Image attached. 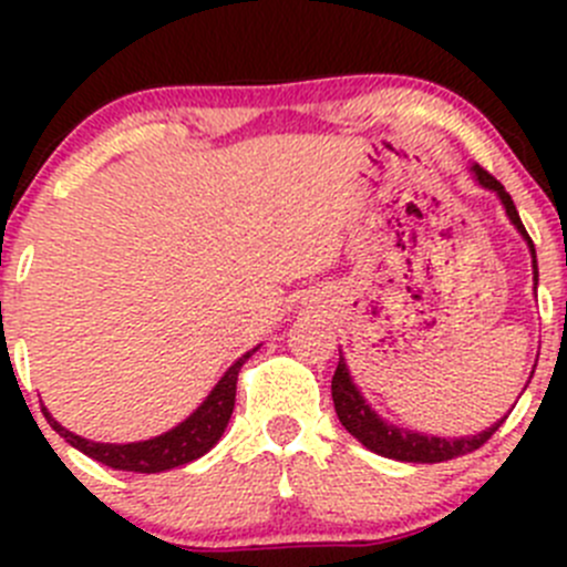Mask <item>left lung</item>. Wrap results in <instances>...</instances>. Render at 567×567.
<instances>
[{"instance_id": "left-lung-1", "label": "left lung", "mask_w": 567, "mask_h": 567, "mask_svg": "<svg viewBox=\"0 0 567 567\" xmlns=\"http://www.w3.org/2000/svg\"><path fill=\"white\" fill-rule=\"evenodd\" d=\"M474 175H477V181L483 183V186L494 188V192L499 194V199H502V205H505L511 221L518 227V233L527 238L529 251H532V262H535V285H537L535 244H532L529 233L524 230L522 216H518L511 194L505 192V186H502V183L496 181L488 169L474 167ZM331 398H334L337 416H340V422L346 425V431L351 433V436H357L364 447L373 450V453H379V455H384V458L409 461V463H442V461H453V458H461V455L474 453V450L483 447V444L488 442L496 431H499L502 422H505V420H499L496 425H491L488 431L477 433V436H461V439L422 436V433L394 427V425H390V422L381 420V416L375 414L368 403H364V398L359 394L357 386H353V381H351V375H348V368L342 359L337 362L334 379H331Z\"/></svg>"}]
</instances>
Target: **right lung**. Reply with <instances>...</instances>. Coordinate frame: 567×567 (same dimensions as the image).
<instances>
[{
  "instance_id": "1",
  "label": "right lung",
  "mask_w": 567,
  "mask_h": 567,
  "mask_svg": "<svg viewBox=\"0 0 567 567\" xmlns=\"http://www.w3.org/2000/svg\"><path fill=\"white\" fill-rule=\"evenodd\" d=\"M249 357L251 351L227 370L225 379L214 386V392L208 394V400H205V403L199 405L186 422H181V425L173 427L169 433H164V436L151 439V442H136V444L87 442V439L65 431L56 420H51L45 409H43V416L49 420V425L54 427L68 444H71V447H76L79 453L90 455L93 461L104 463V466L123 468V472H142V474L167 472V468L197 461L199 455H205L216 442H219L227 422H230L233 405H236L238 373H241L244 362H247Z\"/></svg>"
}]
</instances>
